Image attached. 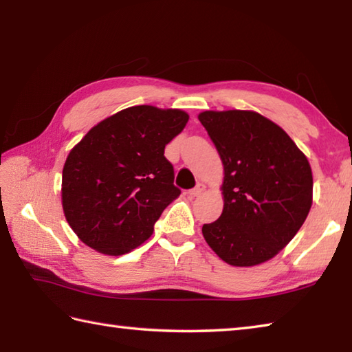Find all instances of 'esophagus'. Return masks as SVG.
Returning <instances> with one entry per match:
<instances>
[{"label": "esophagus", "mask_w": 352, "mask_h": 352, "mask_svg": "<svg viewBox=\"0 0 352 352\" xmlns=\"http://www.w3.org/2000/svg\"><path fill=\"white\" fill-rule=\"evenodd\" d=\"M204 189H206V186L203 184V183H198L197 184V188H193V189H190L188 193H189V197H198V195H201V193L204 192Z\"/></svg>", "instance_id": "34e87169"}]
</instances>
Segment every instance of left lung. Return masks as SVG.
Segmentation results:
<instances>
[{
  "label": "left lung",
  "mask_w": 352,
  "mask_h": 352,
  "mask_svg": "<svg viewBox=\"0 0 352 352\" xmlns=\"http://www.w3.org/2000/svg\"><path fill=\"white\" fill-rule=\"evenodd\" d=\"M223 164V210L204 223L208 246L228 265L276 256L301 228L313 198L311 168L295 142L256 111H203Z\"/></svg>",
  "instance_id": "obj_1"
}]
</instances>
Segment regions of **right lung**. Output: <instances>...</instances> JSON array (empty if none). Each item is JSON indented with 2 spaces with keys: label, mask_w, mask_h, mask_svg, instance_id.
<instances>
[{
  "label": "right lung",
  "mask_w": 352,
  "mask_h": 352,
  "mask_svg": "<svg viewBox=\"0 0 352 352\" xmlns=\"http://www.w3.org/2000/svg\"><path fill=\"white\" fill-rule=\"evenodd\" d=\"M188 121L183 110L134 106L104 119L71 149L62 204L81 242L121 256L153 234L162 212L182 193L164 146Z\"/></svg>",
  "instance_id": "add662e5"
}]
</instances>
